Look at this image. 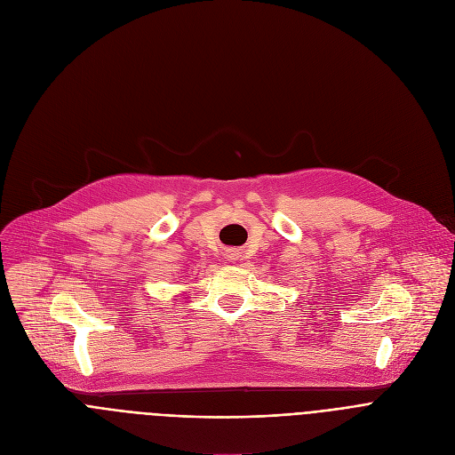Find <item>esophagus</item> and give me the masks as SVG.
<instances>
[{
  "label": "esophagus",
  "instance_id": "34e87169",
  "mask_svg": "<svg viewBox=\"0 0 455 455\" xmlns=\"http://www.w3.org/2000/svg\"><path fill=\"white\" fill-rule=\"evenodd\" d=\"M228 258H234V256H232V254H228Z\"/></svg>",
  "mask_w": 455,
  "mask_h": 455
}]
</instances>
